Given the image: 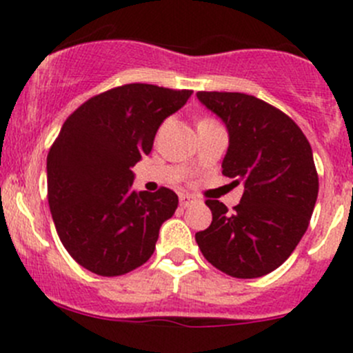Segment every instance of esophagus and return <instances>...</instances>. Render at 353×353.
<instances>
[{
	"label": "esophagus",
	"instance_id": "1",
	"mask_svg": "<svg viewBox=\"0 0 353 353\" xmlns=\"http://www.w3.org/2000/svg\"><path fill=\"white\" fill-rule=\"evenodd\" d=\"M194 201H196V199H194L193 196H188V194H181V198H179L181 208H188V206L193 205Z\"/></svg>",
	"mask_w": 353,
	"mask_h": 353
}]
</instances>
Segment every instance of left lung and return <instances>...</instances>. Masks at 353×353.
Instances as JSON below:
<instances>
[{"label":"left lung","instance_id":"left-lung-1","mask_svg":"<svg viewBox=\"0 0 353 353\" xmlns=\"http://www.w3.org/2000/svg\"><path fill=\"white\" fill-rule=\"evenodd\" d=\"M229 131L222 174L243 181L241 203L229 212L219 199L208 229L196 232L206 261L236 279H258L279 268L305 234L319 181L311 145L280 109L239 92H198Z\"/></svg>","mask_w":353,"mask_h":353}]
</instances>
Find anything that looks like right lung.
Instances as JSON below:
<instances>
[{
	"mask_svg": "<svg viewBox=\"0 0 353 353\" xmlns=\"http://www.w3.org/2000/svg\"><path fill=\"white\" fill-rule=\"evenodd\" d=\"M191 94L128 83L88 99L63 124L48 154L49 208L63 245L88 272L119 276L154 254L179 199L169 188L137 193L131 167Z\"/></svg>",
	"mask_w": 353,
	"mask_h": 353,
	"instance_id": "1",
	"label": "right lung"
}]
</instances>
